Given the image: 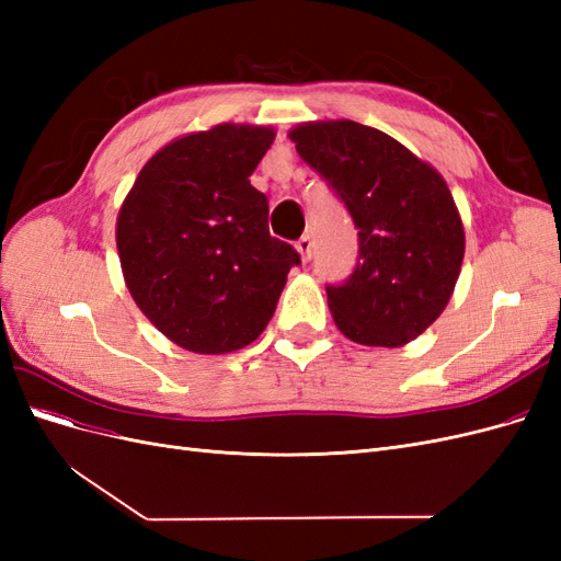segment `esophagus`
I'll use <instances>...</instances> for the list:
<instances>
[{"mask_svg":"<svg viewBox=\"0 0 561 561\" xmlns=\"http://www.w3.org/2000/svg\"><path fill=\"white\" fill-rule=\"evenodd\" d=\"M295 248H297V252L301 254V262H309L311 260V239L307 233L301 236V239L295 243Z\"/></svg>","mask_w":561,"mask_h":561,"instance_id":"obj_1","label":"esophagus"}]
</instances>
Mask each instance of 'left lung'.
Masks as SVG:
<instances>
[{
	"instance_id": "8db88e82",
	"label": "left lung",
	"mask_w": 561,
	"mask_h": 561,
	"mask_svg": "<svg viewBox=\"0 0 561 561\" xmlns=\"http://www.w3.org/2000/svg\"><path fill=\"white\" fill-rule=\"evenodd\" d=\"M287 138L360 229L353 276L328 287L339 332L363 346L414 342L447 309L466 254L445 178L396 138L351 118L297 124Z\"/></svg>"
}]
</instances>
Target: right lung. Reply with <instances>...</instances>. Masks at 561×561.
I'll return each mask as SVG.
<instances>
[{"label":"right lung","mask_w":561,"mask_h":561,"mask_svg":"<svg viewBox=\"0 0 561 561\" xmlns=\"http://www.w3.org/2000/svg\"><path fill=\"white\" fill-rule=\"evenodd\" d=\"M271 126L217 124L151 157L116 215L128 293L184 351L222 355L257 339L299 254L268 233V203L250 175Z\"/></svg>","instance_id":"right-lung-1"}]
</instances>
